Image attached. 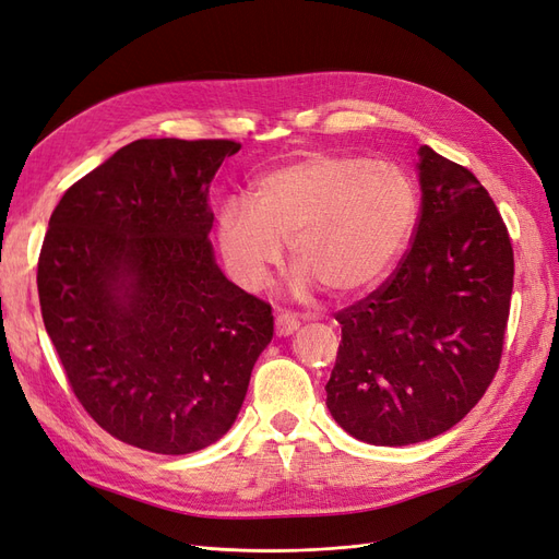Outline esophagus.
Wrapping results in <instances>:
<instances>
[{
  "instance_id": "1",
  "label": "esophagus",
  "mask_w": 559,
  "mask_h": 559,
  "mask_svg": "<svg viewBox=\"0 0 559 559\" xmlns=\"http://www.w3.org/2000/svg\"><path fill=\"white\" fill-rule=\"evenodd\" d=\"M298 326H300V321L292 312H280L275 317V331H277V335H292L294 331H298Z\"/></svg>"
}]
</instances>
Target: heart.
Wrapping results in <instances>:
<instances>
[{
  "mask_svg": "<svg viewBox=\"0 0 559 559\" xmlns=\"http://www.w3.org/2000/svg\"><path fill=\"white\" fill-rule=\"evenodd\" d=\"M417 212L415 181L403 167L314 154L261 177L249 202L228 200L218 214V245L245 289H261L289 245L298 292L317 282L345 298L392 273Z\"/></svg>",
  "mask_w": 559,
  "mask_h": 559,
  "instance_id": "b5f03b06",
  "label": "heart"
}]
</instances>
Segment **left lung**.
<instances>
[{"instance_id": "obj_1", "label": "left lung", "mask_w": 559, "mask_h": 559, "mask_svg": "<svg viewBox=\"0 0 559 559\" xmlns=\"http://www.w3.org/2000/svg\"><path fill=\"white\" fill-rule=\"evenodd\" d=\"M421 207L411 249L373 294L335 312L343 326L326 405L370 445L452 429L492 384L513 294V247L485 186L419 148Z\"/></svg>"}]
</instances>
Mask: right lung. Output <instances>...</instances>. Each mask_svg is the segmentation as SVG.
<instances>
[{
  "mask_svg": "<svg viewBox=\"0 0 559 559\" xmlns=\"http://www.w3.org/2000/svg\"><path fill=\"white\" fill-rule=\"evenodd\" d=\"M233 140H138L50 214L37 265L44 326L86 413L118 441L189 454L238 417L273 341V308L228 282L207 235L210 181Z\"/></svg>",
  "mask_w": 559,
  "mask_h": 559,
  "instance_id": "right-lung-1",
  "label": "right lung"
}]
</instances>
